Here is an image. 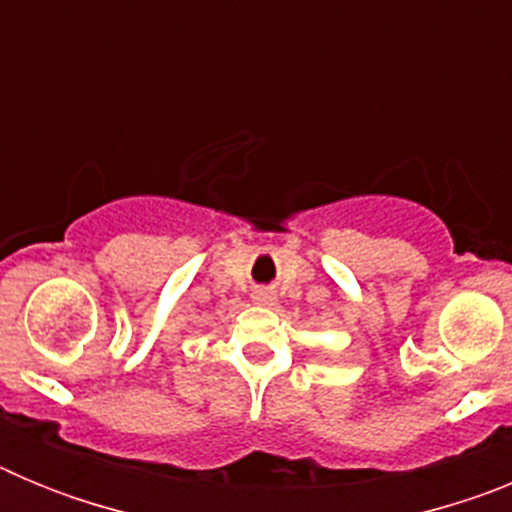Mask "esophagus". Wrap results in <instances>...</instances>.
Here are the masks:
<instances>
[{
	"mask_svg": "<svg viewBox=\"0 0 512 512\" xmlns=\"http://www.w3.org/2000/svg\"><path fill=\"white\" fill-rule=\"evenodd\" d=\"M253 302H259V305H271V302H274V292L266 287L256 289V292H253Z\"/></svg>",
	"mask_w": 512,
	"mask_h": 512,
	"instance_id": "34e87169",
	"label": "esophagus"
}]
</instances>
